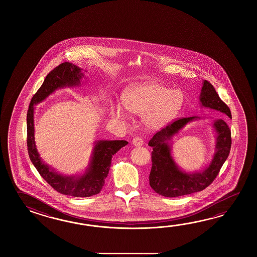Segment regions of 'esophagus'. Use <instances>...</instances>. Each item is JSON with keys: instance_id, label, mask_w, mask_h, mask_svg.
<instances>
[{"instance_id": "obj_1", "label": "esophagus", "mask_w": 257, "mask_h": 257, "mask_svg": "<svg viewBox=\"0 0 257 257\" xmlns=\"http://www.w3.org/2000/svg\"><path fill=\"white\" fill-rule=\"evenodd\" d=\"M132 144L134 146H136V147H141V146L143 145V140H142V138H140V137L134 138L133 141H132Z\"/></svg>"}]
</instances>
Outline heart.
<instances>
[{
    "mask_svg": "<svg viewBox=\"0 0 257 257\" xmlns=\"http://www.w3.org/2000/svg\"><path fill=\"white\" fill-rule=\"evenodd\" d=\"M122 103L125 108L136 115H143V122L152 128L167 125L179 113L184 95L155 82H147L127 89L123 94ZM112 116L118 120H125L126 114L120 104L113 105Z\"/></svg>",
    "mask_w": 257,
    "mask_h": 257,
    "instance_id": "heart-1",
    "label": "heart"
}]
</instances>
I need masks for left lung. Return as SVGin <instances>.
<instances>
[{
    "label": "left lung",
    "instance_id": "obj_1",
    "mask_svg": "<svg viewBox=\"0 0 257 257\" xmlns=\"http://www.w3.org/2000/svg\"><path fill=\"white\" fill-rule=\"evenodd\" d=\"M199 102L203 107L216 110L231 117L228 105L221 101L213 85L208 81L203 82ZM199 119H201L199 116L178 118L156 132L149 142V146L153 147L150 186L159 195L175 197L202 191L213 182L228 158L231 146L230 130L225 120L218 118L212 121L216 146L208 165L201 171L186 172L175 163L172 155L173 138L188 123Z\"/></svg>",
    "mask_w": 257,
    "mask_h": 257
}]
</instances>
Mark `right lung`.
Masks as SVG:
<instances>
[{"mask_svg": "<svg viewBox=\"0 0 257 257\" xmlns=\"http://www.w3.org/2000/svg\"><path fill=\"white\" fill-rule=\"evenodd\" d=\"M83 76L82 69L70 62H64L56 67L47 75L41 87L34 94L27 115L28 155L34 166L56 191L76 197H91L100 193L104 186V179L108 175L113 155L128 143L126 141L94 142L87 168L81 175H62L44 163L35 142V105L41 103L58 89L79 86Z\"/></svg>", "mask_w": 257, "mask_h": 257, "instance_id": "1", "label": "right lung"}]
</instances>
